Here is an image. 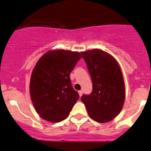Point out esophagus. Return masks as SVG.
Returning a JSON list of instances; mask_svg holds the SVG:
<instances>
[{"label": "esophagus", "mask_w": 151, "mask_h": 151, "mask_svg": "<svg viewBox=\"0 0 151 151\" xmlns=\"http://www.w3.org/2000/svg\"><path fill=\"white\" fill-rule=\"evenodd\" d=\"M78 93H79V96H82V93H83V91H81V90H80V91H78Z\"/></svg>", "instance_id": "1"}]
</instances>
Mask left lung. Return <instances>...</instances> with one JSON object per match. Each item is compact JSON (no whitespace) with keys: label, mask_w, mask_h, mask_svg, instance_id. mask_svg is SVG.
I'll return each mask as SVG.
<instances>
[{"label":"left lung","mask_w":151,"mask_h":151,"mask_svg":"<svg viewBox=\"0 0 151 151\" xmlns=\"http://www.w3.org/2000/svg\"><path fill=\"white\" fill-rule=\"evenodd\" d=\"M87 65L93 91L81 100L88 114L99 123L111 121L121 112L125 101V84L120 67L110 54L99 49L81 52Z\"/></svg>","instance_id":"left-lung-1"}]
</instances>
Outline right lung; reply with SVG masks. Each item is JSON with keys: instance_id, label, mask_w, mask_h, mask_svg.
Instances as JSON below:
<instances>
[{"instance_id": "add662e5", "label": "right lung", "mask_w": 151, "mask_h": 151, "mask_svg": "<svg viewBox=\"0 0 151 151\" xmlns=\"http://www.w3.org/2000/svg\"><path fill=\"white\" fill-rule=\"evenodd\" d=\"M81 54L65 50L47 52L31 74L30 98L40 116L52 123L65 120L79 96L73 89L70 73Z\"/></svg>"}]
</instances>
